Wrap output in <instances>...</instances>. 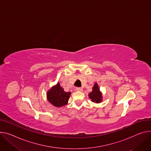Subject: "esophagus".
<instances>
[{
    "mask_svg": "<svg viewBox=\"0 0 151 151\" xmlns=\"http://www.w3.org/2000/svg\"><path fill=\"white\" fill-rule=\"evenodd\" d=\"M76 91H83V88H81V87L76 88Z\"/></svg>",
    "mask_w": 151,
    "mask_h": 151,
    "instance_id": "esophagus-1",
    "label": "esophagus"
}]
</instances>
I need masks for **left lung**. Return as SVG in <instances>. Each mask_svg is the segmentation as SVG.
Returning <instances> with one entry per match:
<instances>
[{"label":"left lung","instance_id":"obj_1","mask_svg":"<svg viewBox=\"0 0 151 151\" xmlns=\"http://www.w3.org/2000/svg\"><path fill=\"white\" fill-rule=\"evenodd\" d=\"M88 96L90 99H91V101L96 103H100L102 101V93L100 91L99 86L97 83H95L94 85L92 91L88 94Z\"/></svg>","mask_w":151,"mask_h":151}]
</instances>
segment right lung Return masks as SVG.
Masks as SVG:
<instances>
[{
  "mask_svg": "<svg viewBox=\"0 0 151 151\" xmlns=\"http://www.w3.org/2000/svg\"><path fill=\"white\" fill-rule=\"evenodd\" d=\"M70 92H65L60 83L53 86L47 93L48 101L53 106L61 107L68 103Z\"/></svg>",
  "mask_w": 151,
  "mask_h": 151,
  "instance_id": "add662e5",
  "label": "right lung"
}]
</instances>
